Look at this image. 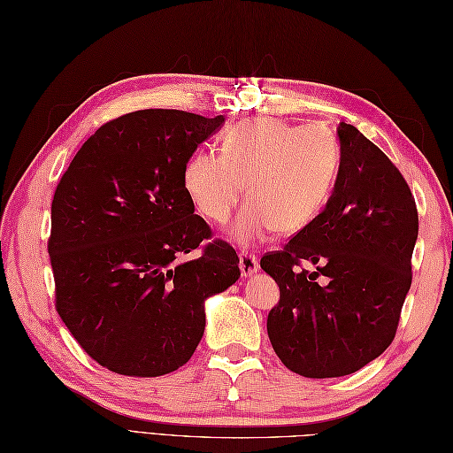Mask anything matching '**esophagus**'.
I'll list each match as a JSON object with an SVG mask.
<instances>
[{"instance_id": "obj_1", "label": "esophagus", "mask_w": 453, "mask_h": 453, "mask_svg": "<svg viewBox=\"0 0 453 453\" xmlns=\"http://www.w3.org/2000/svg\"><path fill=\"white\" fill-rule=\"evenodd\" d=\"M239 270H241V276L243 278H250L252 274H257L258 270V260L255 255H250V252H239Z\"/></svg>"}]
</instances>
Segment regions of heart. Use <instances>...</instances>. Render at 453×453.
Segmentation results:
<instances>
[{
	"label": "heart",
	"instance_id": "1",
	"mask_svg": "<svg viewBox=\"0 0 453 453\" xmlns=\"http://www.w3.org/2000/svg\"><path fill=\"white\" fill-rule=\"evenodd\" d=\"M340 165L332 136L274 118L229 129L222 154L198 150L183 167L188 201L204 219L226 224L245 193L249 204L231 226L241 247L262 243L276 229L297 234L319 216Z\"/></svg>",
	"mask_w": 453,
	"mask_h": 453
}]
</instances>
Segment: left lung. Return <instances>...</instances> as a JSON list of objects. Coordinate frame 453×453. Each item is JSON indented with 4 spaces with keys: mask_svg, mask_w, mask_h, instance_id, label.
Listing matches in <instances>:
<instances>
[{
    "mask_svg": "<svg viewBox=\"0 0 453 453\" xmlns=\"http://www.w3.org/2000/svg\"><path fill=\"white\" fill-rule=\"evenodd\" d=\"M335 133L340 170L328 203L283 250L260 258L280 286L268 338L307 378L357 372L388 349L418 235L415 198L390 157L353 125L342 121ZM301 261L315 272L299 271Z\"/></svg>",
    "mask_w": 453,
    "mask_h": 453,
    "instance_id": "obj_1",
    "label": "left lung"
}]
</instances>
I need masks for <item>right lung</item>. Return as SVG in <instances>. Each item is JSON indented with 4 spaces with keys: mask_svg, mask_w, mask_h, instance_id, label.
I'll list each match as a JSON object with an SVG mask.
<instances>
[{
    "mask_svg": "<svg viewBox=\"0 0 453 453\" xmlns=\"http://www.w3.org/2000/svg\"><path fill=\"white\" fill-rule=\"evenodd\" d=\"M224 123L179 110L121 115L81 146L56 188V309L111 372L150 378L183 366L203 340L204 301L241 276L224 241L185 258L210 227L185 193L183 167Z\"/></svg>",
    "mask_w": 453,
    "mask_h": 453,
    "instance_id": "add662e5",
    "label": "right lung"
}]
</instances>
